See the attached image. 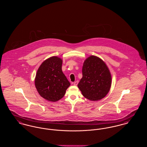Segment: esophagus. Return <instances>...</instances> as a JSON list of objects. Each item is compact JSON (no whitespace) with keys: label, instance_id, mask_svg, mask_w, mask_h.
<instances>
[{"label":"esophagus","instance_id":"1","mask_svg":"<svg viewBox=\"0 0 147 147\" xmlns=\"http://www.w3.org/2000/svg\"><path fill=\"white\" fill-rule=\"evenodd\" d=\"M78 84V81H76V82H74V83H73V84H74V85H76V86H77Z\"/></svg>","mask_w":147,"mask_h":147}]
</instances>
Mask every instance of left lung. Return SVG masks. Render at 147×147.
<instances>
[{
  "instance_id": "left-lung-1",
  "label": "left lung",
  "mask_w": 147,
  "mask_h": 147,
  "mask_svg": "<svg viewBox=\"0 0 147 147\" xmlns=\"http://www.w3.org/2000/svg\"><path fill=\"white\" fill-rule=\"evenodd\" d=\"M83 77L78 84L85 98L97 101L104 98L110 89L111 76L103 61L91 56L84 61Z\"/></svg>"
}]
</instances>
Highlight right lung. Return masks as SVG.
<instances>
[{
  "mask_svg": "<svg viewBox=\"0 0 147 147\" xmlns=\"http://www.w3.org/2000/svg\"><path fill=\"white\" fill-rule=\"evenodd\" d=\"M62 60L52 57L45 61L37 70L35 84L45 99L55 102L63 98L70 84L62 70Z\"/></svg>",
  "mask_w": 147,
  "mask_h": 147,
  "instance_id": "obj_1",
  "label": "right lung"
}]
</instances>
